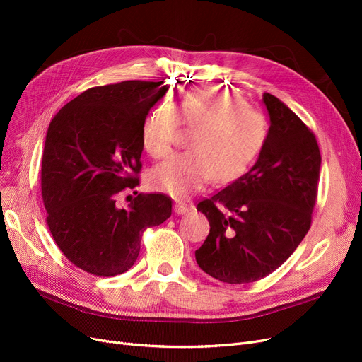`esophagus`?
I'll return each instance as SVG.
<instances>
[{
    "label": "esophagus",
    "mask_w": 362,
    "mask_h": 362,
    "mask_svg": "<svg viewBox=\"0 0 362 362\" xmlns=\"http://www.w3.org/2000/svg\"><path fill=\"white\" fill-rule=\"evenodd\" d=\"M190 210H192V206L187 205L185 202L177 201V202H175V205H173V211L177 213V214H185V213H189Z\"/></svg>",
    "instance_id": "esophagus-1"
}]
</instances>
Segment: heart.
<instances>
[{
    "instance_id": "b5f03b06",
    "label": "heart",
    "mask_w": 362,
    "mask_h": 362,
    "mask_svg": "<svg viewBox=\"0 0 362 362\" xmlns=\"http://www.w3.org/2000/svg\"><path fill=\"white\" fill-rule=\"evenodd\" d=\"M180 125L193 129L189 152L169 157L151 170L152 190L189 198L211 180L231 182L245 175L269 139L266 116L243 98L223 90H194L172 105H157L141 122V145L151 157H166Z\"/></svg>"
}]
</instances>
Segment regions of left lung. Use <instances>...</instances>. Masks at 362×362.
<instances>
[{"label":"left lung","instance_id":"8db88e82","mask_svg":"<svg viewBox=\"0 0 362 362\" xmlns=\"http://www.w3.org/2000/svg\"><path fill=\"white\" fill-rule=\"evenodd\" d=\"M262 101L270 128L254 168L196 206L210 222L196 262L226 284L281 267L310 231L317 201L322 156L314 133L276 96Z\"/></svg>","mask_w":362,"mask_h":362}]
</instances>
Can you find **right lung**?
<instances>
[{"label":"right lung","instance_id":"obj_1","mask_svg":"<svg viewBox=\"0 0 362 362\" xmlns=\"http://www.w3.org/2000/svg\"><path fill=\"white\" fill-rule=\"evenodd\" d=\"M163 83L92 87L48 127L40 170L47 223L62 254L90 275L131 269L144 233L172 214V198L163 193H139L127 208L116 204L120 192L140 184L141 122L166 95Z\"/></svg>","mask_w":362,"mask_h":362}]
</instances>
